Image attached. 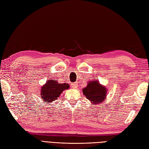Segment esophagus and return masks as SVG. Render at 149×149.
I'll list each match as a JSON object with an SVG mask.
<instances>
[{
  "instance_id": "esophagus-1",
  "label": "esophagus",
  "mask_w": 149,
  "mask_h": 149,
  "mask_svg": "<svg viewBox=\"0 0 149 149\" xmlns=\"http://www.w3.org/2000/svg\"><path fill=\"white\" fill-rule=\"evenodd\" d=\"M71 86H72L73 88H76L77 87H78V84H77L76 83H72V84H71Z\"/></svg>"
}]
</instances>
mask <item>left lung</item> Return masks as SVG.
Masks as SVG:
<instances>
[{"label": "left lung", "mask_w": 149, "mask_h": 149, "mask_svg": "<svg viewBox=\"0 0 149 149\" xmlns=\"http://www.w3.org/2000/svg\"><path fill=\"white\" fill-rule=\"evenodd\" d=\"M83 93L92 104L97 105L105 100L107 89L98 80L94 79L88 82L87 86L83 89Z\"/></svg>", "instance_id": "1"}]
</instances>
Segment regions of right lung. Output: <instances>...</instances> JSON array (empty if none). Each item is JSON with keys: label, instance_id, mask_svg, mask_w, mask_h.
Masks as SVG:
<instances>
[{"label": "right lung", "instance_id": "right-lung-1", "mask_svg": "<svg viewBox=\"0 0 149 149\" xmlns=\"http://www.w3.org/2000/svg\"><path fill=\"white\" fill-rule=\"evenodd\" d=\"M69 88L68 84H61L56 79H49L40 88V97L44 103L50 104L57 100L63 91Z\"/></svg>", "mask_w": 149, "mask_h": 149}]
</instances>
